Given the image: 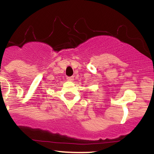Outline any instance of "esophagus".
<instances>
[{
	"mask_svg": "<svg viewBox=\"0 0 154 154\" xmlns=\"http://www.w3.org/2000/svg\"><path fill=\"white\" fill-rule=\"evenodd\" d=\"M66 79L68 81H69V82H72L74 80V77H67Z\"/></svg>",
	"mask_w": 154,
	"mask_h": 154,
	"instance_id": "esophagus-1",
	"label": "esophagus"
}]
</instances>
